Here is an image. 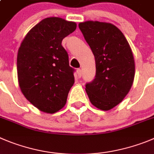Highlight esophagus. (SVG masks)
<instances>
[{
	"label": "esophagus",
	"instance_id": "obj_1",
	"mask_svg": "<svg viewBox=\"0 0 154 154\" xmlns=\"http://www.w3.org/2000/svg\"><path fill=\"white\" fill-rule=\"evenodd\" d=\"M77 77H79V78H80V77H81V76H82V70H81V69H77Z\"/></svg>",
	"mask_w": 154,
	"mask_h": 154
}]
</instances>
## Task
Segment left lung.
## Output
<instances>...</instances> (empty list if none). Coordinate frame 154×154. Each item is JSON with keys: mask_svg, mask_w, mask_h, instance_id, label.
Instances as JSON below:
<instances>
[{"mask_svg": "<svg viewBox=\"0 0 154 154\" xmlns=\"http://www.w3.org/2000/svg\"><path fill=\"white\" fill-rule=\"evenodd\" d=\"M79 28L96 61V78L87 84L86 92L95 107L108 111L124 100L133 84L135 64L131 48L121 30L109 23L85 21Z\"/></svg>", "mask_w": 154, "mask_h": 154, "instance_id": "1", "label": "left lung"}]
</instances>
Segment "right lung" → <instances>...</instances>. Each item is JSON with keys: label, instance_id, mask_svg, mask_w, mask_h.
Masks as SVG:
<instances>
[{"label": "right lung", "instance_id": "add662e5", "mask_svg": "<svg viewBox=\"0 0 154 154\" xmlns=\"http://www.w3.org/2000/svg\"><path fill=\"white\" fill-rule=\"evenodd\" d=\"M76 28V23L60 17L45 18L28 32L19 48V86L40 111L53 114L65 106L74 77L61 42Z\"/></svg>", "mask_w": 154, "mask_h": 154}]
</instances>
